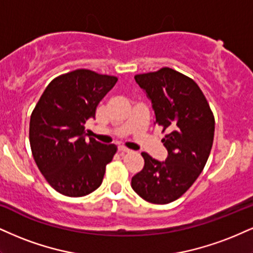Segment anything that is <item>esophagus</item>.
<instances>
[{
  "label": "esophagus",
  "mask_w": 253,
  "mask_h": 253,
  "mask_svg": "<svg viewBox=\"0 0 253 253\" xmlns=\"http://www.w3.org/2000/svg\"><path fill=\"white\" fill-rule=\"evenodd\" d=\"M119 152H120V153H130V150H128V148H126V147H124V146H120V147H119Z\"/></svg>",
  "instance_id": "34e87169"
}]
</instances>
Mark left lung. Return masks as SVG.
Wrapping results in <instances>:
<instances>
[{
    "label": "left lung",
    "instance_id": "obj_1",
    "mask_svg": "<svg viewBox=\"0 0 253 253\" xmlns=\"http://www.w3.org/2000/svg\"><path fill=\"white\" fill-rule=\"evenodd\" d=\"M134 79L166 133L161 141L169 157L160 163L142 152L145 165L132 178V188L146 202L164 205L180 198L205 167L213 145L214 115L196 81L174 69L164 67Z\"/></svg>",
    "mask_w": 253,
    "mask_h": 253
}]
</instances>
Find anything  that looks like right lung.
Listing matches in <instances>:
<instances>
[{"instance_id": "obj_1", "label": "right lung", "mask_w": 253, "mask_h": 253, "mask_svg": "<svg viewBox=\"0 0 253 253\" xmlns=\"http://www.w3.org/2000/svg\"><path fill=\"white\" fill-rule=\"evenodd\" d=\"M118 78L75 69L53 79L30 115L29 141L40 172L54 190L84 197L101 185L118 147L84 138V124Z\"/></svg>"}]
</instances>
